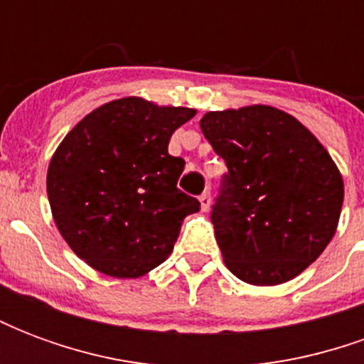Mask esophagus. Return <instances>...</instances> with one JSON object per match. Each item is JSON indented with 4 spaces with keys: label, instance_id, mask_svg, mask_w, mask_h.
<instances>
[{
    "label": "esophagus",
    "instance_id": "1",
    "mask_svg": "<svg viewBox=\"0 0 364 364\" xmlns=\"http://www.w3.org/2000/svg\"><path fill=\"white\" fill-rule=\"evenodd\" d=\"M198 200H200V208H203V210L206 213V210L210 208V203H213V200H210V193H208V191H205V193L198 197Z\"/></svg>",
    "mask_w": 364,
    "mask_h": 364
}]
</instances>
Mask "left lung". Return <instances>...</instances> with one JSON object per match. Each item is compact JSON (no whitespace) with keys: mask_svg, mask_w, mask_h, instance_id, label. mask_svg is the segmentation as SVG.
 I'll use <instances>...</instances> for the list:
<instances>
[{"mask_svg":"<svg viewBox=\"0 0 364 364\" xmlns=\"http://www.w3.org/2000/svg\"><path fill=\"white\" fill-rule=\"evenodd\" d=\"M200 130L228 166L213 206L226 267L255 287L298 277L337 230L336 161L300 120L269 105L206 112Z\"/></svg>","mask_w":364,"mask_h":364,"instance_id":"8db88e82","label":"left lung"}]
</instances>
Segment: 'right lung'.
I'll return each mask as SVG.
<instances>
[{"instance_id":"1","label":"right lung","mask_w":364,"mask_h":364,"mask_svg":"<svg viewBox=\"0 0 364 364\" xmlns=\"http://www.w3.org/2000/svg\"><path fill=\"white\" fill-rule=\"evenodd\" d=\"M195 114L122 97L97 107L60 142L46 175L50 210L90 267L138 279L173 252L183 218L200 203L177 189L185 161L169 156L167 144Z\"/></svg>"}]
</instances>
